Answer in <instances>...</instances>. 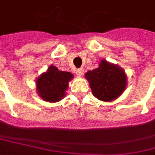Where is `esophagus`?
Instances as JSON below:
<instances>
[{"label": "esophagus", "instance_id": "obj_1", "mask_svg": "<svg viewBox=\"0 0 155 155\" xmlns=\"http://www.w3.org/2000/svg\"><path fill=\"white\" fill-rule=\"evenodd\" d=\"M83 73H84V69L83 68H78V69L76 70V74L78 76H79V77L83 75Z\"/></svg>", "mask_w": 155, "mask_h": 155}]
</instances>
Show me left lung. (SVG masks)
Masks as SVG:
<instances>
[{
	"mask_svg": "<svg viewBox=\"0 0 155 155\" xmlns=\"http://www.w3.org/2000/svg\"><path fill=\"white\" fill-rule=\"evenodd\" d=\"M88 80L93 94L103 101L116 100L124 92L127 86L125 71L117 67L102 60L100 67L85 74Z\"/></svg>",
	"mask_w": 155,
	"mask_h": 155,
	"instance_id": "8db88e82",
	"label": "left lung"
}]
</instances>
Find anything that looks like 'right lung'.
I'll return each mask as SVG.
<instances>
[{"instance_id":"1","label":"right lung","mask_w":155,"mask_h":155,"mask_svg":"<svg viewBox=\"0 0 155 155\" xmlns=\"http://www.w3.org/2000/svg\"><path fill=\"white\" fill-rule=\"evenodd\" d=\"M72 78L73 76L70 72L59 71L56 67L51 66L36 81L37 92L45 101H59L65 96L68 82Z\"/></svg>"}]
</instances>
